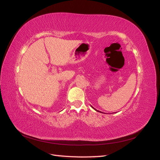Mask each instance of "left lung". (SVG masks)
Wrapping results in <instances>:
<instances>
[{"label": "left lung", "instance_id": "obj_1", "mask_svg": "<svg viewBox=\"0 0 160 160\" xmlns=\"http://www.w3.org/2000/svg\"><path fill=\"white\" fill-rule=\"evenodd\" d=\"M91 107H92V106H91ZM92 108H93V107H92ZM93 109H95V111H98V112H100V113H102V112H101V111H98V110H97V109H95V108H93Z\"/></svg>", "mask_w": 160, "mask_h": 160}]
</instances>
